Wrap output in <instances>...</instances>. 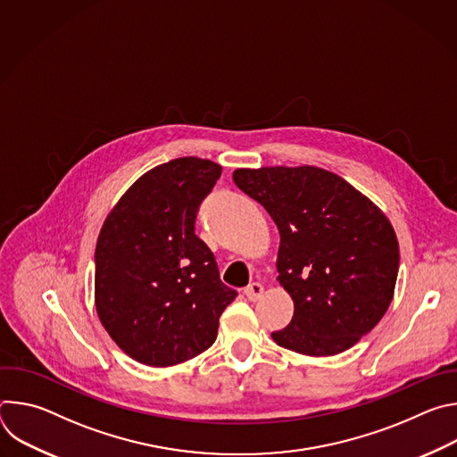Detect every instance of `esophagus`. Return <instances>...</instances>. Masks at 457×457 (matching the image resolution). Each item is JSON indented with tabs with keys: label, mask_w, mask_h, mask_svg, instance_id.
<instances>
[{
	"label": "esophagus",
	"mask_w": 457,
	"mask_h": 457,
	"mask_svg": "<svg viewBox=\"0 0 457 457\" xmlns=\"http://www.w3.org/2000/svg\"><path fill=\"white\" fill-rule=\"evenodd\" d=\"M244 295H245L251 302H256V300L262 298V295H264V286L258 284V282H253V284H249V286L244 289Z\"/></svg>",
	"instance_id": "esophagus-1"
}]
</instances>
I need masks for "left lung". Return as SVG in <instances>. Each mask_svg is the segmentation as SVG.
<instances>
[{"mask_svg": "<svg viewBox=\"0 0 457 457\" xmlns=\"http://www.w3.org/2000/svg\"><path fill=\"white\" fill-rule=\"evenodd\" d=\"M233 180L280 233L278 282L295 314L271 338L307 356H333L370 333L395 296L396 233L347 180L316 166L240 168Z\"/></svg>", "mask_w": 457, "mask_h": 457, "instance_id": "8db88e82", "label": "left lung"}]
</instances>
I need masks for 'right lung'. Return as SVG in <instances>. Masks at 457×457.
Masks as SVG:
<instances>
[{
  "mask_svg": "<svg viewBox=\"0 0 457 457\" xmlns=\"http://www.w3.org/2000/svg\"><path fill=\"white\" fill-rule=\"evenodd\" d=\"M220 173L199 157L164 162L132 184L101 228L96 309L112 340L139 363L170 367L210 349L237 296L195 235Z\"/></svg>",
  "mask_w": 457,
  "mask_h": 457,
  "instance_id": "add662e5",
  "label": "right lung"
}]
</instances>
